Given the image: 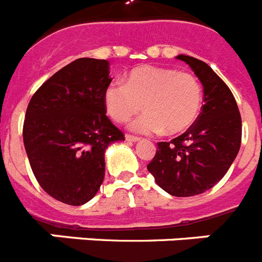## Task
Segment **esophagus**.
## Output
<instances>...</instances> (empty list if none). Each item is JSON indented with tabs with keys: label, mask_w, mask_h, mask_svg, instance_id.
Returning <instances> with one entry per match:
<instances>
[{
	"label": "esophagus",
	"mask_w": 262,
	"mask_h": 262,
	"mask_svg": "<svg viewBox=\"0 0 262 262\" xmlns=\"http://www.w3.org/2000/svg\"><path fill=\"white\" fill-rule=\"evenodd\" d=\"M126 141L128 142H137V141H140V138L138 137H134V136H132V134H126Z\"/></svg>",
	"instance_id": "1"
}]
</instances>
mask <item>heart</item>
<instances>
[{
	"label": "heart",
	"instance_id": "1",
	"mask_svg": "<svg viewBox=\"0 0 262 262\" xmlns=\"http://www.w3.org/2000/svg\"><path fill=\"white\" fill-rule=\"evenodd\" d=\"M202 100L194 75L154 66L134 68L126 81H112L104 91L106 112L117 122L128 121L144 104L146 112L130 124L132 130L144 134L186 130L196 120Z\"/></svg>",
	"mask_w": 262,
	"mask_h": 262
}]
</instances>
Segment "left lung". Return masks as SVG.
Wrapping results in <instances>:
<instances>
[{
  "mask_svg": "<svg viewBox=\"0 0 262 262\" xmlns=\"http://www.w3.org/2000/svg\"><path fill=\"white\" fill-rule=\"evenodd\" d=\"M203 85L202 112L190 128L170 142H158L147 170L172 196H194L227 174L241 144V116L236 100L212 68L199 59L178 55Z\"/></svg>",
  "mask_w": 262,
  "mask_h": 262,
  "instance_id": "left-lung-1",
  "label": "left lung"
}]
</instances>
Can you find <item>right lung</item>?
Here are the masks:
<instances>
[{
  "label": "right lung",
  "instance_id": "right-lung-1",
  "mask_svg": "<svg viewBox=\"0 0 262 262\" xmlns=\"http://www.w3.org/2000/svg\"><path fill=\"white\" fill-rule=\"evenodd\" d=\"M111 81L108 60L76 59L45 81L27 105L24 144L31 170L62 203L81 206L96 195L106 147L125 140L105 115Z\"/></svg>",
  "mask_w": 262,
  "mask_h": 262
}]
</instances>
